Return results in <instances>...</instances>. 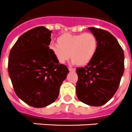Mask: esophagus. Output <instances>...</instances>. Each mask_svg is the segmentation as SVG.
Returning a JSON list of instances; mask_svg holds the SVG:
<instances>
[{"label":"esophagus","mask_w":132,"mask_h":132,"mask_svg":"<svg viewBox=\"0 0 132 132\" xmlns=\"http://www.w3.org/2000/svg\"><path fill=\"white\" fill-rule=\"evenodd\" d=\"M69 70H70V71L75 72V70H76V68H69Z\"/></svg>","instance_id":"1"}]
</instances>
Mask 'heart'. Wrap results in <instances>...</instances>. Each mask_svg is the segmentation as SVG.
<instances>
[{"mask_svg":"<svg viewBox=\"0 0 132 132\" xmlns=\"http://www.w3.org/2000/svg\"><path fill=\"white\" fill-rule=\"evenodd\" d=\"M58 44L52 43L50 49L58 62L63 64L70 57L72 63L86 65L93 59L98 49V41L91 33L72 35L65 34L57 38Z\"/></svg>","mask_w":132,"mask_h":132,"instance_id":"obj_1","label":"heart"}]
</instances>
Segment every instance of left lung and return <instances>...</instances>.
Listing matches in <instances>:
<instances>
[{
  "label": "left lung",
  "instance_id": "1",
  "mask_svg": "<svg viewBox=\"0 0 132 132\" xmlns=\"http://www.w3.org/2000/svg\"><path fill=\"white\" fill-rule=\"evenodd\" d=\"M98 41L93 59L84 68H76V95L90 106H101L115 95L124 72V54L112 34L105 30L88 27Z\"/></svg>",
  "mask_w": 132,
  "mask_h": 132
}]
</instances>
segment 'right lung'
Masks as SVG:
<instances>
[{
  "label": "right lung",
  "instance_id": "obj_1",
  "mask_svg": "<svg viewBox=\"0 0 132 132\" xmlns=\"http://www.w3.org/2000/svg\"><path fill=\"white\" fill-rule=\"evenodd\" d=\"M51 33L41 26L20 36L10 51L8 71L17 97L29 105L41 108L57 99L69 72L48 45Z\"/></svg>",
  "mask_w": 132,
  "mask_h": 132
}]
</instances>
